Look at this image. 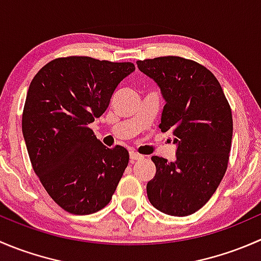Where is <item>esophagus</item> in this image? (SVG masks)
<instances>
[{
  "instance_id": "1",
  "label": "esophagus",
  "mask_w": 261,
  "mask_h": 261,
  "mask_svg": "<svg viewBox=\"0 0 261 261\" xmlns=\"http://www.w3.org/2000/svg\"><path fill=\"white\" fill-rule=\"evenodd\" d=\"M130 159L134 160V162H135V160H141L144 159V155L139 154V152L136 151H130Z\"/></svg>"
}]
</instances>
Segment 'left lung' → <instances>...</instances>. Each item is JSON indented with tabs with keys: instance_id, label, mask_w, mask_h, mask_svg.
<instances>
[{
	"instance_id": "obj_1",
	"label": "left lung",
	"mask_w": 261,
	"mask_h": 261,
	"mask_svg": "<svg viewBox=\"0 0 261 261\" xmlns=\"http://www.w3.org/2000/svg\"><path fill=\"white\" fill-rule=\"evenodd\" d=\"M136 64L160 87L165 106L159 127L178 145L174 162L151 158L156 173L146 184L147 198L160 212L189 216L208 202L227 169L231 107L217 78L194 60L169 55Z\"/></svg>"
}]
</instances>
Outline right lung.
Masks as SVG:
<instances>
[{"label":"right lung","mask_w":261,"mask_h":261,"mask_svg":"<svg viewBox=\"0 0 261 261\" xmlns=\"http://www.w3.org/2000/svg\"><path fill=\"white\" fill-rule=\"evenodd\" d=\"M134 63L57 58L31 81L22 134L34 172L64 211L91 215L110 203L128 164L123 146H105L89 123L107 110Z\"/></svg>","instance_id":"right-lung-1"}]
</instances>
